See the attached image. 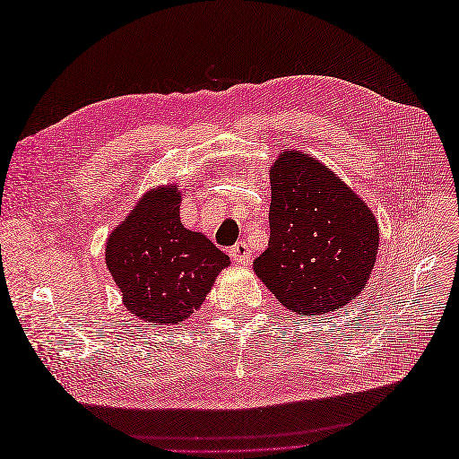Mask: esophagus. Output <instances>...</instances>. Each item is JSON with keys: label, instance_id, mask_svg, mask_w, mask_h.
Returning a JSON list of instances; mask_svg holds the SVG:
<instances>
[{"label": "esophagus", "instance_id": "1", "mask_svg": "<svg viewBox=\"0 0 459 459\" xmlns=\"http://www.w3.org/2000/svg\"><path fill=\"white\" fill-rule=\"evenodd\" d=\"M230 256L238 262V264H241V266H247V264H251V248H248V245L247 243H235L231 248H230Z\"/></svg>", "mask_w": 459, "mask_h": 459}]
</instances>
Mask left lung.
<instances>
[{
    "instance_id": "1",
    "label": "left lung",
    "mask_w": 459,
    "mask_h": 459,
    "mask_svg": "<svg viewBox=\"0 0 459 459\" xmlns=\"http://www.w3.org/2000/svg\"><path fill=\"white\" fill-rule=\"evenodd\" d=\"M270 186V241L255 273L299 316L342 308L362 293L377 258L371 208L307 151L280 152Z\"/></svg>"
}]
</instances>
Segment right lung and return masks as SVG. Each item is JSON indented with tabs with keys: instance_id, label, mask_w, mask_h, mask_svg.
Here are the masks:
<instances>
[{
	"instance_id": "obj_1",
	"label": "right lung",
	"mask_w": 459,
	"mask_h": 459,
	"mask_svg": "<svg viewBox=\"0 0 459 459\" xmlns=\"http://www.w3.org/2000/svg\"><path fill=\"white\" fill-rule=\"evenodd\" d=\"M182 191L157 186L110 231L105 262L128 312L145 324L178 325L203 307L230 256L179 220Z\"/></svg>"
}]
</instances>
